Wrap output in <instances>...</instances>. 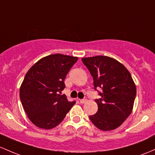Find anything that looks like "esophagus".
I'll list each match as a JSON object with an SVG mask.
<instances>
[{
	"instance_id": "obj_1",
	"label": "esophagus",
	"mask_w": 155,
	"mask_h": 155,
	"mask_svg": "<svg viewBox=\"0 0 155 155\" xmlns=\"http://www.w3.org/2000/svg\"><path fill=\"white\" fill-rule=\"evenodd\" d=\"M86 100H87L86 97H84V98H83V100H80V102H81V104H83V103H85V102H86Z\"/></svg>"
}]
</instances>
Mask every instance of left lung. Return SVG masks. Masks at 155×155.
<instances>
[{"instance_id": "8db88e82", "label": "left lung", "mask_w": 155, "mask_h": 155, "mask_svg": "<svg viewBox=\"0 0 155 155\" xmlns=\"http://www.w3.org/2000/svg\"><path fill=\"white\" fill-rule=\"evenodd\" d=\"M94 80V86L102 88L95 102L98 110L89 119L98 129L115 130L130 115L136 96V86L129 71L116 59L108 56L83 58Z\"/></svg>"}]
</instances>
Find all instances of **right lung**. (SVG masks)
<instances>
[{"instance_id":"right-lung-1","label":"right lung","mask_w":155,"mask_h":155,"mask_svg":"<svg viewBox=\"0 0 155 155\" xmlns=\"http://www.w3.org/2000/svg\"><path fill=\"white\" fill-rule=\"evenodd\" d=\"M78 57L53 54L38 61L26 73L20 88L22 107L31 122L50 130L63 121L75 101L69 102L64 79Z\"/></svg>"}]
</instances>
